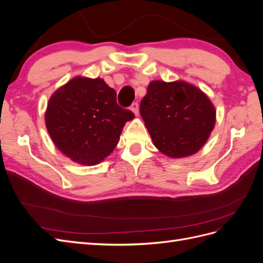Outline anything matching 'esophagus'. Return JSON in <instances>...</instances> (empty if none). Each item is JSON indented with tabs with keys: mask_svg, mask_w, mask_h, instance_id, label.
<instances>
[{
	"mask_svg": "<svg viewBox=\"0 0 263 263\" xmlns=\"http://www.w3.org/2000/svg\"><path fill=\"white\" fill-rule=\"evenodd\" d=\"M130 109L133 110V113L135 115L138 116V114H139V105H138V103H133L132 106H130Z\"/></svg>",
	"mask_w": 263,
	"mask_h": 263,
	"instance_id": "34e87169",
	"label": "esophagus"
}]
</instances>
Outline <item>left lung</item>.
Returning <instances> with one entry per match:
<instances>
[{
  "mask_svg": "<svg viewBox=\"0 0 263 263\" xmlns=\"http://www.w3.org/2000/svg\"><path fill=\"white\" fill-rule=\"evenodd\" d=\"M140 115L156 148L169 158L192 156L208 141L216 122L213 103L185 81H151Z\"/></svg>",
  "mask_w": 263,
  "mask_h": 263,
  "instance_id": "left-lung-1",
  "label": "left lung"
}]
</instances>
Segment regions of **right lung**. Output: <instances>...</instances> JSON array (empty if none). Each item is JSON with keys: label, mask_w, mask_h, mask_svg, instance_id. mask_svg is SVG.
<instances>
[{"label": "right lung", "mask_w": 263, "mask_h": 263, "mask_svg": "<svg viewBox=\"0 0 263 263\" xmlns=\"http://www.w3.org/2000/svg\"><path fill=\"white\" fill-rule=\"evenodd\" d=\"M133 112L117 105L116 92L101 78L76 77L55 91L45 113L53 144L71 160L95 165L112 154Z\"/></svg>", "instance_id": "right-lung-1"}]
</instances>
